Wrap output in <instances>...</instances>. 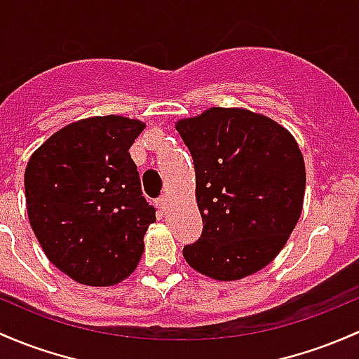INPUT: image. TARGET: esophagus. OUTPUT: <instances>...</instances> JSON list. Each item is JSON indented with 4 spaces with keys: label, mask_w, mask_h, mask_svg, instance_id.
Masks as SVG:
<instances>
[{
    "label": "esophagus",
    "mask_w": 359,
    "mask_h": 359,
    "mask_svg": "<svg viewBox=\"0 0 359 359\" xmlns=\"http://www.w3.org/2000/svg\"><path fill=\"white\" fill-rule=\"evenodd\" d=\"M156 205L160 206V210L165 213V211H167V208H168V194L161 196V198L156 201Z\"/></svg>",
    "instance_id": "obj_1"
}]
</instances>
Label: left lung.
<instances>
[{"instance_id":"1","label":"left lung","mask_w":359,"mask_h":359,"mask_svg":"<svg viewBox=\"0 0 359 359\" xmlns=\"http://www.w3.org/2000/svg\"><path fill=\"white\" fill-rule=\"evenodd\" d=\"M196 170L203 233L184 248L196 271L220 282L265 269L303 211L306 170L290 132L246 108H208L175 122Z\"/></svg>"}]
</instances>
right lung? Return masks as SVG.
<instances>
[{"mask_svg":"<svg viewBox=\"0 0 359 359\" xmlns=\"http://www.w3.org/2000/svg\"><path fill=\"white\" fill-rule=\"evenodd\" d=\"M144 127L120 115L82 118L29 158L30 227L48 259L79 284L115 285L141 259L156 215L142 196L129 148Z\"/></svg>","mask_w":359,"mask_h":359,"instance_id":"right-lung-1","label":"right lung"}]
</instances>
